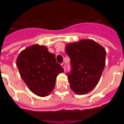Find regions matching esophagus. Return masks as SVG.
<instances>
[{
    "instance_id": "34e87169",
    "label": "esophagus",
    "mask_w": 124,
    "mask_h": 124,
    "mask_svg": "<svg viewBox=\"0 0 124 124\" xmlns=\"http://www.w3.org/2000/svg\"><path fill=\"white\" fill-rule=\"evenodd\" d=\"M61 66L63 67V69H64V70H65V64L64 63H61Z\"/></svg>"
}]
</instances>
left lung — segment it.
I'll return each mask as SVG.
<instances>
[{
  "mask_svg": "<svg viewBox=\"0 0 124 124\" xmlns=\"http://www.w3.org/2000/svg\"><path fill=\"white\" fill-rule=\"evenodd\" d=\"M65 52L70 59L71 70L67 73L70 86L81 95L96 87L106 63V50L93 40L68 43Z\"/></svg>",
  "mask_w": 124,
  "mask_h": 124,
  "instance_id": "left-lung-1",
  "label": "left lung"
}]
</instances>
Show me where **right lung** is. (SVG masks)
Wrapping results in <instances>:
<instances>
[{"instance_id": "obj_1", "label": "right lung", "mask_w": 124, "mask_h": 124, "mask_svg": "<svg viewBox=\"0 0 124 124\" xmlns=\"http://www.w3.org/2000/svg\"><path fill=\"white\" fill-rule=\"evenodd\" d=\"M16 65L20 75L32 93L46 97L54 88L57 75L63 68L47 47L35 45L23 50L18 56Z\"/></svg>"}]
</instances>
